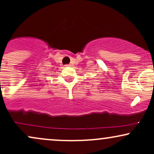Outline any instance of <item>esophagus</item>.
<instances>
[{
    "label": "esophagus",
    "instance_id": "1",
    "mask_svg": "<svg viewBox=\"0 0 154 154\" xmlns=\"http://www.w3.org/2000/svg\"><path fill=\"white\" fill-rule=\"evenodd\" d=\"M70 66L69 64H66V65H65V66Z\"/></svg>",
    "mask_w": 154,
    "mask_h": 154
}]
</instances>
